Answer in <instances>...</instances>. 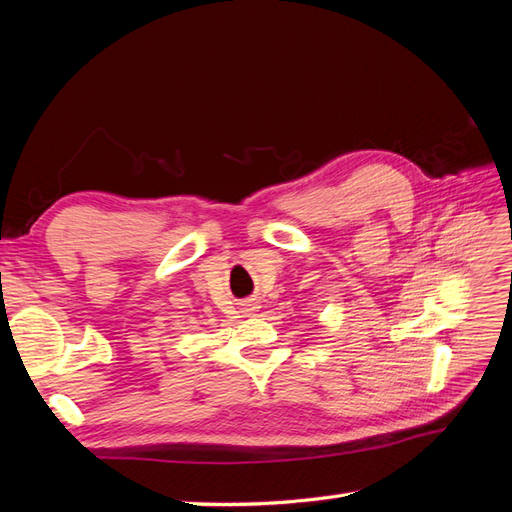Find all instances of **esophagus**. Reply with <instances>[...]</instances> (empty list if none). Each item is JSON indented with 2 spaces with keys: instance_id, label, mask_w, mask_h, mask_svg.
<instances>
[{
  "instance_id": "esophagus-1",
  "label": "esophagus",
  "mask_w": 512,
  "mask_h": 512,
  "mask_svg": "<svg viewBox=\"0 0 512 512\" xmlns=\"http://www.w3.org/2000/svg\"><path fill=\"white\" fill-rule=\"evenodd\" d=\"M252 309H254V307H252Z\"/></svg>"
}]
</instances>
